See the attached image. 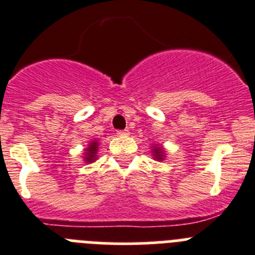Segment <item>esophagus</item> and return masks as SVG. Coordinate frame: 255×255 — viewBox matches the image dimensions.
Returning a JSON list of instances; mask_svg holds the SVG:
<instances>
[{"instance_id": "1", "label": "esophagus", "mask_w": 255, "mask_h": 255, "mask_svg": "<svg viewBox=\"0 0 255 255\" xmlns=\"http://www.w3.org/2000/svg\"><path fill=\"white\" fill-rule=\"evenodd\" d=\"M117 134H118V136H121V137H126V136H128V134H129V130H128V129L117 130Z\"/></svg>"}]
</instances>
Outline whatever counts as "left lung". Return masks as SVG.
<instances>
[{
  "label": "left lung",
  "instance_id": "obj_1",
  "mask_svg": "<svg viewBox=\"0 0 255 255\" xmlns=\"http://www.w3.org/2000/svg\"><path fill=\"white\" fill-rule=\"evenodd\" d=\"M151 155H152V158H154V160H158V161L164 160L165 159L164 147L160 145H154L151 147Z\"/></svg>",
  "mask_w": 255,
  "mask_h": 255
}]
</instances>
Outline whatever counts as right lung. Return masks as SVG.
I'll return each mask as SVG.
<instances>
[{
    "mask_svg": "<svg viewBox=\"0 0 255 255\" xmlns=\"http://www.w3.org/2000/svg\"><path fill=\"white\" fill-rule=\"evenodd\" d=\"M99 141L97 140H92L88 146L83 151V160L87 163V164H91V163H94V161L97 160V151H99Z\"/></svg>",
    "mask_w": 255,
    "mask_h": 255,
    "instance_id": "right-lung-1",
    "label": "right lung"
}]
</instances>
